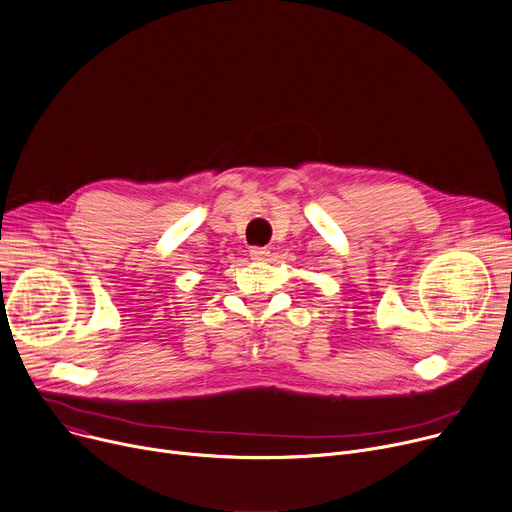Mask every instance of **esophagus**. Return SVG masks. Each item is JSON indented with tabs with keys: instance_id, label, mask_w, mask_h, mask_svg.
I'll return each instance as SVG.
<instances>
[{
	"instance_id": "1",
	"label": "esophagus",
	"mask_w": 512,
	"mask_h": 512,
	"mask_svg": "<svg viewBox=\"0 0 512 512\" xmlns=\"http://www.w3.org/2000/svg\"><path fill=\"white\" fill-rule=\"evenodd\" d=\"M268 256H270V252H268L266 248H258V246H256V248H252V250H250V258H252V260H256V262L266 260Z\"/></svg>"
}]
</instances>
